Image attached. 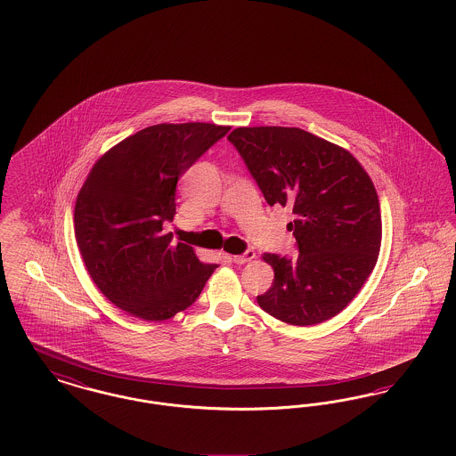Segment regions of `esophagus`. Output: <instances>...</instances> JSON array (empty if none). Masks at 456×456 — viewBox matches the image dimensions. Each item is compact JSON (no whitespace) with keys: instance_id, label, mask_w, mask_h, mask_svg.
I'll return each instance as SVG.
<instances>
[{"instance_id":"34e87169","label":"esophagus","mask_w":456,"mask_h":456,"mask_svg":"<svg viewBox=\"0 0 456 456\" xmlns=\"http://www.w3.org/2000/svg\"><path fill=\"white\" fill-rule=\"evenodd\" d=\"M256 258V253L255 251H251V249H248L244 255H236V256H232V261L234 263H239V265H244V263H249V261H253Z\"/></svg>"}]
</instances>
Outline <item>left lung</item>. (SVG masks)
Wrapping results in <instances>:
<instances>
[{
    "mask_svg": "<svg viewBox=\"0 0 456 456\" xmlns=\"http://www.w3.org/2000/svg\"><path fill=\"white\" fill-rule=\"evenodd\" d=\"M227 138L266 203L296 216L287 229L297 258L263 255L275 279L256 297L261 309L296 326L337 316L368 281L381 248L379 200L369 174L348 151L301 128H236Z\"/></svg>",
    "mask_w": 456,
    "mask_h": 456,
    "instance_id": "left-lung-1",
    "label": "left lung"
}]
</instances>
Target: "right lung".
Masks as SVG:
<instances>
[{
  "mask_svg": "<svg viewBox=\"0 0 456 456\" xmlns=\"http://www.w3.org/2000/svg\"><path fill=\"white\" fill-rule=\"evenodd\" d=\"M231 126L162 123L109 149L75 203V238L88 275L119 309L164 322L195 303L218 265L173 244L175 184Z\"/></svg>",
  "mask_w": 456,
  "mask_h": 456,
  "instance_id": "1",
  "label": "right lung"
}]
</instances>
